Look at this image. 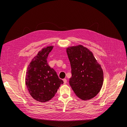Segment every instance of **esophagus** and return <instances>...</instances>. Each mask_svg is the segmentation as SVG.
<instances>
[{"mask_svg": "<svg viewBox=\"0 0 127 127\" xmlns=\"http://www.w3.org/2000/svg\"><path fill=\"white\" fill-rule=\"evenodd\" d=\"M63 82H64V84H66V83H67V80H66V79H64Z\"/></svg>", "mask_w": 127, "mask_h": 127, "instance_id": "esophagus-1", "label": "esophagus"}]
</instances>
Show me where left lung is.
Instances as JSON below:
<instances>
[{
	"label": "left lung",
	"instance_id": "obj_1",
	"mask_svg": "<svg viewBox=\"0 0 127 127\" xmlns=\"http://www.w3.org/2000/svg\"><path fill=\"white\" fill-rule=\"evenodd\" d=\"M71 77L69 84L76 95L83 100L95 97L103 82V70L92 51L81 45L68 47Z\"/></svg>",
	"mask_w": 127,
	"mask_h": 127
}]
</instances>
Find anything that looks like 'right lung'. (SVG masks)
I'll use <instances>...</instances> for the list:
<instances>
[{
    "mask_svg": "<svg viewBox=\"0 0 127 127\" xmlns=\"http://www.w3.org/2000/svg\"><path fill=\"white\" fill-rule=\"evenodd\" d=\"M53 47L47 46L39 51L32 60L26 72L25 82L29 94L40 102L49 101L63 83L47 63V59Z\"/></svg>",
    "mask_w": 127,
    "mask_h": 127,
    "instance_id": "obj_1",
    "label": "right lung"
}]
</instances>
